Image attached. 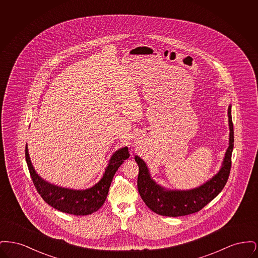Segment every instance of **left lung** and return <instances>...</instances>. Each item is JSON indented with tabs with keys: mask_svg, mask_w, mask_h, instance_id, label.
<instances>
[{
	"mask_svg": "<svg viewBox=\"0 0 258 258\" xmlns=\"http://www.w3.org/2000/svg\"><path fill=\"white\" fill-rule=\"evenodd\" d=\"M228 122L230 130L229 146L226 150L221 168L212 179L196 188L168 190L162 187L151 178L144 160L135 156V161L139 167L137 178L138 192L148 208L156 214L166 217L186 216L200 211L221 192L228 180L231 169V156L234 147L231 105L228 107Z\"/></svg>",
	"mask_w": 258,
	"mask_h": 258,
	"instance_id": "obj_1",
	"label": "left lung"
}]
</instances>
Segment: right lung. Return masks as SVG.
<instances>
[{
	"label": "right lung",
	"mask_w": 258,
	"mask_h": 258,
	"mask_svg": "<svg viewBox=\"0 0 258 258\" xmlns=\"http://www.w3.org/2000/svg\"><path fill=\"white\" fill-rule=\"evenodd\" d=\"M25 157L31 178L37 192L48 205L62 213L75 216H86L98 211L103 205L115 173L123 160L130 158V154L127 147L122 148L115 152L101 180L94 186L83 190L61 187L41 179L33 167L27 145L25 149Z\"/></svg>",
	"instance_id": "1"
}]
</instances>
